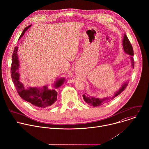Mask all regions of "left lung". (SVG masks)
Wrapping results in <instances>:
<instances>
[{"label": "left lung", "mask_w": 149, "mask_h": 149, "mask_svg": "<svg viewBox=\"0 0 149 149\" xmlns=\"http://www.w3.org/2000/svg\"><path fill=\"white\" fill-rule=\"evenodd\" d=\"M123 46L124 49V51L125 53L127 54L130 55V58L131 60V66L133 68H134V60L133 58L134 56V51H133V48L131 45V43L130 41L129 40L126 34H124V38L123 40ZM129 81V80H128ZM125 81L123 84L122 85L121 87L116 92L114 93V95L111 97H104L103 99H100L98 97H92V96H89L88 95H86V93L82 95L83 98L86 103L89 104V105H92L93 107H97V106H100L102 105L104 103H108L110 100H113L114 98H115L116 96L119 95L122 92H123L127 86H128L129 81Z\"/></svg>", "instance_id": "obj_1"}]
</instances>
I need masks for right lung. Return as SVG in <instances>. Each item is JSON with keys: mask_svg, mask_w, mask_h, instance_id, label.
Segmentation results:
<instances>
[{"mask_svg": "<svg viewBox=\"0 0 149 149\" xmlns=\"http://www.w3.org/2000/svg\"><path fill=\"white\" fill-rule=\"evenodd\" d=\"M32 25L25 27L21 34L18 40L24 36L25 32ZM18 47H15L12 55L11 76L17 92L20 97L24 100L30 103L33 106L39 108H45L52 105L56 100L57 92L56 89L60 87L65 81V78H58L53 85V89L48 88V85H45L42 88L27 87L25 88L24 84L20 81L19 73V64L18 57Z\"/></svg>", "mask_w": 149, "mask_h": 149, "instance_id": "add662e5", "label": "right lung"}]
</instances>
